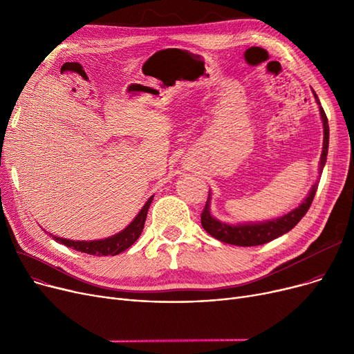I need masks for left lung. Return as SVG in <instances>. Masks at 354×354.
Returning <instances> with one entry per match:
<instances>
[{"instance_id":"1","label":"left lung","mask_w":354,"mask_h":354,"mask_svg":"<svg viewBox=\"0 0 354 354\" xmlns=\"http://www.w3.org/2000/svg\"><path fill=\"white\" fill-rule=\"evenodd\" d=\"M314 93V97L319 102L317 95ZM320 115L323 120V127H324V140H323V152H322V160H320V174L323 172V167L327 159V152H328V120L324 113V110L320 104ZM315 191H317V183L313 185V188L308 194V196L303 201L301 205L299 208H295L294 211L288 212L287 215L267 221V222H259V224H244V225H228L224 224V222H219L209 214V196L205 203V208H203L201 214V224L209 235L214 238L222 241V243H227L231 245H238V247H254V245H263L270 243V241L284 235L286 232L291 231L301 218L307 214L310 209L311 202L314 199Z\"/></svg>"}]
</instances>
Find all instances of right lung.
<instances>
[{
	"mask_svg": "<svg viewBox=\"0 0 354 354\" xmlns=\"http://www.w3.org/2000/svg\"><path fill=\"white\" fill-rule=\"evenodd\" d=\"M152 201H153V196L149 198L147 202L145 203V207L133 219V222H130V225L127 228H124L122 232H119L115 236H110L100 241H70L59 236H53V238L57 241L59 244H63L68 248H73L84 254L97 255V257L118 255L124 250H127L129 247H132L135 244V241L140 236L145 227L147 211H149V207H151Z\"/></svg>",
	"mask_w": 354,
	"mask_h": 354,
	"instance_id": "right-lung-1",
	"label": "right lung"
}]
</instances>
